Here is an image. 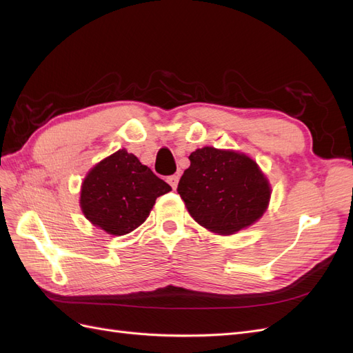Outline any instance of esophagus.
Segmentation results:
<instances>
[{
  "label": "esophagus",
  "mask_w": 353,
  "mask_h": 353,
  "mask_svg": "<svg viewBox=\"0 0 353 353\" xmlns=\"http://www.w3.org/2000/svg\"><path fill=\"white\" fill-rule=\"evenodd\" d=\"M178 181H179V176H178V175H170V176H168V183H169V185L172 187V188H176Z\"/></svg>",
  "instance_id": "obj_1"
}]
</instances>
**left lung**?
Wrapping results in <instances>:
<instances>
[{
    "label": "left lung",
    "instance_id": "left-lung-1",
    "mask_svg": "<svg viewBox=\"0 0 353 353\" xmlns=\"http://www.w3.org/2000/svg\"><path fill=\"white\" fill-rule=\"evenodd\" d=\"M178 194L201 227L234 234L258 221L268 206V179L250 157L203 147L190 156Z\"/></svg>",
    "mask_w": 353,
    "mask_h": 353
}]
</instances>
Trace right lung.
Returning <instances> with one entry per match:
<instances>
[{
    "label": "right lung",
    "instance_id": "right-lung-1",
    "mask_svg": "<svg viewBox=\"0 0 353 353\" xmlns=\"http://www.w3.org/2000/svg\"><path fill=\"white\" fill-rule=\"evenodd\" d=\"M172 190L125 148L95 165L81 188V208L94 225L123 236L147 219L156 199Z\"/></svg>",
    "mask_w": 353,
    "mask_h": 353
}]
</instances>
